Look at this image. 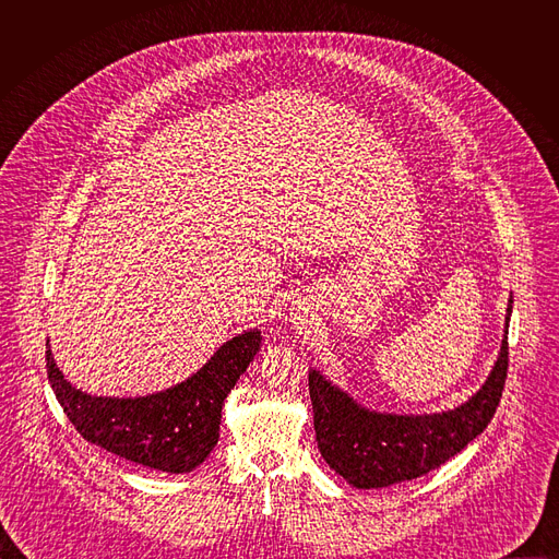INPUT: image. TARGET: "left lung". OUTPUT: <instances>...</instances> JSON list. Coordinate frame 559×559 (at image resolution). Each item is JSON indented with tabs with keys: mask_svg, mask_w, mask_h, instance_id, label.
<instances>
[{
	"mask_svg": "<svg viewBox=\"0 0 559 559\" xmlns=\"http://www.w3.org/2000/svg\"><path fill=\"white\" fill-rule=\"evenodd\" d=\"M500 356L487 382L451 412L425 416L378 414L360 407L316 369L309 371L316 442L325 462L356 489H382L438 468L491 423L509 369V316Z\"/></svg>",
	"mask_w": 559,
	"mask_h": 559,
	"instance_id": "left-lung-1",
	"label": "left lung"
}]
</instances>
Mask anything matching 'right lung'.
<instances>
[{
    "instance_id": "right-lung-1",
    "label": "right lung",
    "mask_w": 559,
    "mask_h": 559,
    "mask_svg": "<svg viewBox=\"0 0 559 559\" xmlns=\"http://www.w3.org/2000/svg\"><path fill=\"white\" fill-rule=\"evenodd\" d=\"M261 349V332L227 341L188 380L141 397H104L74 389L46 345V369L57 401L84 440L147 468L188 473L218 442L223 401Z\"/></svg>"
}]
</instances>
